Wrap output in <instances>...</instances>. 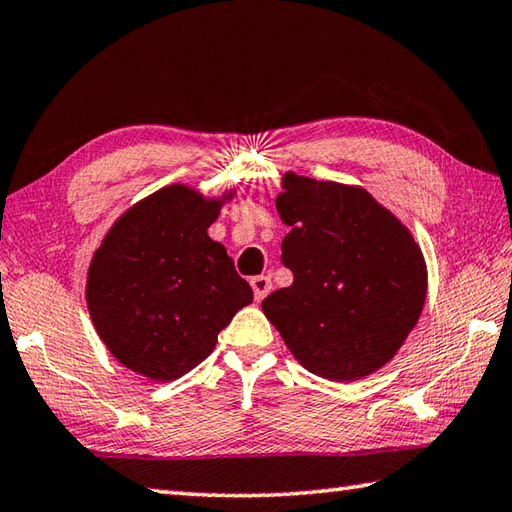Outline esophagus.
Here are the masks:
<instances>
[{"instance_id": "obj_1", "label": "esophagus", "mask_w": 512, "mask_h": 512, "mask_svg": "<svg viewBox=\"0 0 512 512\" xmlns=\"http://www.w3.org/2000/svg\"><path fill=\"white\" fill-rule=\"evenodd\" d=\"M252 289L256 300H263L271 291V278L269 276H254L252 278Z\"/></svg>"}]
</instances>
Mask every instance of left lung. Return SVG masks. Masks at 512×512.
Returning <instances> with one entry per match:
<instances>
[{"label": "left lung", "mask_w": 512, "mask_h": 512, "mask_svg": "<svg viewBox=\"0 0 512 512\" xmlns=\"http://www.w3.org/2000/svg\"><path fill=\"white\" fill-rule=\"evenodd\" d=\"M276 207L291 232L283 263L294 283L263 311L307 371L353 382L384 367L426 300L420 247L398 218L360 190L285 174Z\"/></svg>", "instance_id": "left-lung-1"}]
</instances>
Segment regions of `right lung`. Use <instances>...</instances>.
<instances>
[{"label": "right lung", "instance_id": "right-lung-1", "mask_svg": "<svg viewBox=\"0 0 512 512\" xmlns=\"http://www.w3.org/2000/svg\"><path fill=\"white\" fill-rule=\"evenodd\" d=\"M221 210L170 185L125 212L88 271V309L110 353L134 373L170 382L216 347L238 309L254 300L234 260L207 227Z\"/></svg>", "mask_w": 512, "mask_h": 512}]
</instances>
